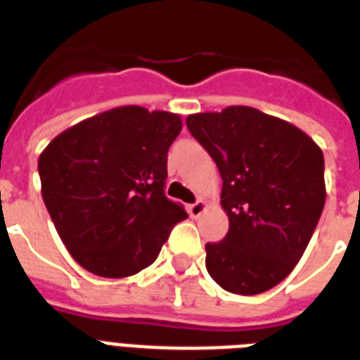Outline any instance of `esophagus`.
<instances>
[{
	"mask_svg": "<svg viewBox=\"0 0 360 360\" xmlns=\"http://www.w3.org/2000/svg\"><path fill=\"white\" fill-rule=\"evenodd\" d=\"M205 209H207V203L203 202V200H198L196 203L188 205V214H191L192 219H198V217H200V214H202Z\"/></svg>",
	"mask_w": 360,
	"mask_h": 360,
	"instance_id": "esophagus-1",
	"label": "esophagus"
}]
</instances>
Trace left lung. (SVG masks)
<instances>
[{
	"mask_svg": "<svg viewBox=\"0 0 360 360\" xmlns=\"http://www.w3.org/2000/svg\"><path fill=\"white\" fill-rule=\"evenodd\" d=\"M191 134L222 177L230 230L205 245L211 278L230 293L257 295L280 284L307 250L325 205V160L295 124L250 106L191 114Z\"/></svg>",
	"mask_w": 360,
	"mask_h": 360,
	"instance_id": "8db88e82",
	"label": "left lung"
}]
</instances>
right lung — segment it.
I'll use <instances>...</instances> for the list:
<instances>
[{
    "mask_svg": "<svg viewBox=\"0 0 360 360\" xmlns=\"http://www.w3.org/2000/svg\"><path fill=\"white\" fill-rule=\"evenodd\" d=\"M177 114L120 106L58 134L39 157L41 192L70 256L89 273H140L185 209L164 194Z\"/></svg>",
    "mask_w": 360,
    "mask_h": 360,
    "instance_id": "right-lung-1",
    "label": "right lung"
}]
</instances>
